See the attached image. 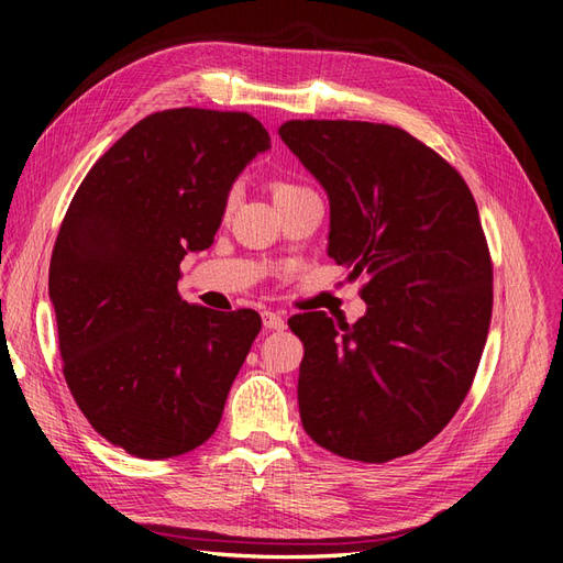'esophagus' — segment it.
Listing matches in <instances>:
<instances>
[{"instance_id": "obj_1", "label": "esophagus", "mask_w": 563, "mask_h": 563, "mask_svg": "<svg viewBox=\"0 0 563 563\" xmlns=\"http://www.w3.org/2000/svg\"><path fill=\"white\" fill-rule=\"evenodd\" d=\"M263 327L267 331H284L286 329V317L282 312H263Z\"/></svg>"}]
</instances>
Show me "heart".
I'll list each match as a JSON object with an SVG mask.
<instances>
[{
	"label": "heart",
	"instance_id": "b5f03b06",
	"mask_svg": "<svg viewBox=\"0 0 563 563\" xmlns=\"http://www.w3.org/2000/svg\"><path fill=\"white\" fill-rule=\"evenodd\" d=\"M302 192H308L305 187L300 185H294V183H284V180H277L275 185H272V195H275V201H286V199H294Z\"/></svg>",
	"mask_w": 563,
	"mask_h": 563
}]
</instances>
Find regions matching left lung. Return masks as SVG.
I'll list each match as a JSON object with an SVG mask.
<instances>
[{"mask_svg":"<svg viewBox=\"0 0 563 563\" xmlns=\"http://www.w3.org/2000/svg\"><path fill=\"white\" fill-rule=\"evenodd\" d=\"M282 141L329 197V255L366 277V314L288 321L302 340V428L387 463L428 444L467 397L486 345L493 269L465 180L404 129L294 119Z\"/></svg>","mask_w":563,"mask_h":563,"instance_id":"8db88e82","label":"left lung"}]
</instances>
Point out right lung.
Listing matches in <instances>:
<instances>
[{
	"mask_svg": "<svg viewBox=\"0 0 563 563\" xmlns=\"http://www.w3.org/2000/svg\"><path fill=\"white\" fill-rule=\"evenodd\" d=\"M269 147L246 112H155L93 164L65 213L48 267L65 380L93 430L135 457L211 439L261 331L258 312L190 305L176 286Z\"/></svg>",
	"mask_w": 563,
	"mask_h": 563,
	"instance_id": "right-lung-1",
	"label": "right lung"
}]
</instances>
